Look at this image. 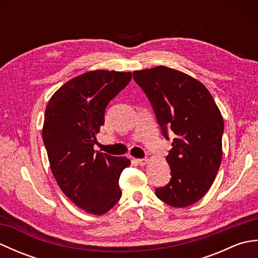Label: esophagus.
I'll return each mask as SVG.
<instances>
[{"label":"esophagus","mask_w":258,"mask_h":258,"mask_svg":"<svg viewBox=\"0 0 258 258\" xmlns=\"http://www.w3.org/2000/svg\"><path fill=\"white\" fill-rule=\"evenodd\" d=\"M136 162H138L140 165H145V164H147V162H149V160L147 158H139V160H136Z\"/></svg>","instance_id":"esophagus-1"}]
</instances>
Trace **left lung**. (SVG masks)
I'll return each instance as SVG.
<instances>
[{"label":"left lung","instance_id":"left-lung-1","mask_svg":"<svg viewBox=\"0 0 258 258\" xmlns=\"http://www.w3.org/2000/svg\"><path fill=\"white\" fill-rule=\"evenodd\" d=\"M133 78L149 97L162 134L174 138L166 156L172 177L155 194L173 207L194 204L211 188L221 166L220 109L200 81L177 70L156 67L135 71Z\"/></svg>","mask_w":258,"mask_h":258}]
</instances>
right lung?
Listing matches in <instances>:
<instances>
[{"label":"right lung","mask_w":258,"mask_h":258,"mask_svg":"<svg viewBox=\"0 0 258 258\" xmlns=\"http://www.w3.org/2000/svg\"><path fill=\"white\" fill-rule=\"evenodd\" d=\"M131 79V72L90 71L59 87L45 109L42 136L54 178L76 206L94 215L119 201L120 173L131 165L128 158L94 151L108 102Z\"/></svg>","instance_id":"obj_1"}]
</instances>
